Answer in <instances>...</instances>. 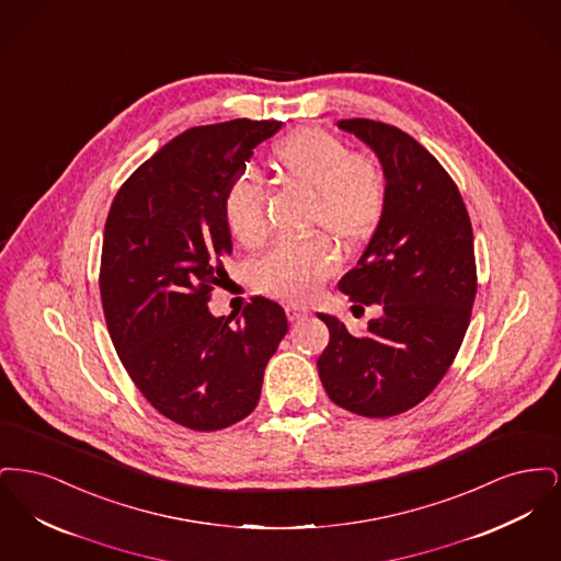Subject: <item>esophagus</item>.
Instances as JSON below:
<instances>
[{
    "mask_svg": "<svg viewBox=\"0 0 561 561\" xmlns=\"http://www.w3.org/2000/svg\"><path fill=\"white\" fill-rule=\"evenodd\" d=\"M307 313H309V309L302 307V305H288L286 307V316L290 321H300L302 318H307Z\"/></svg>",
    "mask_w": 561,
    "mask_h": 561,
    "instance_id": "obj_1",
    "label": "esophagus"
}]
</instances>
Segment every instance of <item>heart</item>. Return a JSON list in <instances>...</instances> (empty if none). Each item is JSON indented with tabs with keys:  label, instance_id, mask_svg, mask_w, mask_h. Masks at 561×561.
Instances as JSON below:
<instances>
[{
	"label": "heart",
	"instance_id": "1",
	"mask_svg": "<svg viewBox=\"0 0 561 561\" xmlns=\"http://www.w3.org/2000/svg\"><path fill=\"white\" fill-rule=\"evenodd\" d=\"M275 160L284 176L316 193L311 225L323 227L345 248L368 240L376 231L387 202V179L376 161L353 153L347 142L320 128H309L282 140ZM267 188L254 170L240 172L225 191L222 213L236 240L261 243L267 233ZM339 268V250L323 236L277 241L252 268L261 293L305 300Z\"/></svg>",
	"mask_w": 561,
	"mask_h": 561
}]
</instances>
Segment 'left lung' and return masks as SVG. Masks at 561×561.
<instances>
[{
	"label": "left lung",
	"instance_id": "obj_1",
	"mask_svg": "<svg viewBox=\"0 0 561 561\" xmlns=\"http://www.w3.org/2000/svg\"><path fill=\"white\" fill-rule=\"evenodd\" d=\"M387 179L385 213L357 267L339 282L382 316L359 336L318 313L330 343L318 359L328 398L359 416H396L427 398L453 366L478 293L473 229L450 174L400 128L341 119Z\"/></svg>",
	"mask_w": 561,
	"mask_h": 561
}]
</instances>
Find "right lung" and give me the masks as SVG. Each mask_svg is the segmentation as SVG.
Here are the masks:
<instances>
[{"label":"right lung","instance_id":"obj_1","mask_svg":"<svg viewBox=\"0 0 561 561\" xmlns=\"http://www.w3.org/2000/svg\"><path fill=\"white\" fill-rule=\"evenodd\" d=\"M279 128L275 119H233L179 134L108 210L99 282L111 341L147 401L193 431L229 427L256 408L267 362L288 332L284 309L263 296L241 316L208 311L233 250L225 191Z\"/></svg>","mask_w":561,"mask_h":561}]
</instances>
